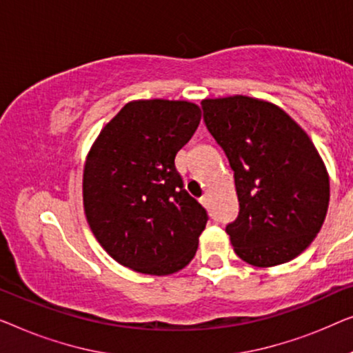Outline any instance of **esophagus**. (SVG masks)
I'll use <instances>...</instances> for the list:
<instances>
[{"label": "esophagus", "mask_w": 353, "mask_h": 353, "mask_svg": "<svg viewBox=\"0 0 353 353\" xmlns=\"http://www.w3.org/2000/svg\"><path fill=\"white\" fill-rule=\"evenodd\" d=\"M201 205H203V206H206V208H208V206H210V205H211V200H210V195H206V193H205V195H203V196H201Z\"/></svg>", "instance_id": "esophagus-1"}]
</instances>
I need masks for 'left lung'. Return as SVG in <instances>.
<instances>
[{"instance_id":"obj_1","label":"left lung","mask_w":353,"mask_h":353,"mask_svg":"<svg viewBox=\"0 0 353 353\" xmlns=\"http://www.w3.org/2000/svg\"><path fill=\"white\" fill-rule=\"evenodd\" d=\"M208 131L224 150L240 203L225 232L256 267L294 259L314 241L330 203V179L310 137L274 103L246 96L201 102Z\"/></svg>"}]
</instances>
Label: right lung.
Here are the masks:
<instances>
[{"mask_svg": "<svg viewBox=\"0 0 353 353\" xmlns=\"http://www.w3.org/2000/svg\"><path fill=\"white\" fill-rule=\"evenodd\" d=\"M201 120L195 103H126L88 155L83 201L101 246L121 265L170 275L195 256L208 212L183 188L176 155Z\"/></svg>", "mask_w": 353, "mask_h": 353, "instance_id": "obj_1", "label": "right lung"}]
</instances>
